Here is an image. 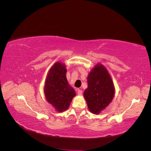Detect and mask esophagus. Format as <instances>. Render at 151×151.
Instances as JSON below:
<instances>
[{
	"label": "esophagus",
	"instance_id": "obj_1",
	"mask_svg": "<svg viewBox=\"0 0 151 151\" xmlns=\"http://www.w3.org/2000/svg\"><path fill=\"white\" fill-rule=\"evenodd\" d=\"M82 94H83V91L79 89H77V94H78V95H81Z\"/></svg>",
	"mask_w": 151,
	"mask_h": 151
}]
</instances>
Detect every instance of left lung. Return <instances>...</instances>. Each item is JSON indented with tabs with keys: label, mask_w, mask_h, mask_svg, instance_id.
<instances>
[{
	"label": "left lung",
	"mask_w": 151,
	"mask_h": 151,
	"mask_svg": "<svg viewBox=\"0 0 151 151\" xmlns=\"http://www.w3.org/2000/svg\"><path fill=\"white\" fill-rule=\"evenodd\" d=\"M88 84L84 96L89 110L98 115L113 100L114 84L107 69L101 63H97L89 73Z\"/></svg>",
	"instance_id": "1"
}]
</instances>
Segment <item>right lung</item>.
<instances>
[{
  "label": "right lung",
  "mask_w": 151,
  "mask_h": 151,
  "mask_svg": "<svg viewBox=\"0 0 151 151\" xmlns=\"http://www.w3.org/2000/svg\"><path fill=\"white\" fill-rule=\"evenodd\" d=\"M66 72L64 63H55L50 69L45 83V98L58 112L67 110L76 95L74 89L68 83Z\"/></svg>",
  "instance_id": "add662e5"
}]
</instances>
